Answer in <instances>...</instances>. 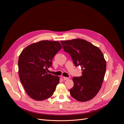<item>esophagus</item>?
I'll return each instance as SVG.
<instances>
[{"mask_svg": "<svg viewBox=\"0 0 124 124\" xmlns=\"http://www.w3.org/2000/svg\"><path fill=\"white\" fill-rule=\"evenodd\" d=\"M62 78H63V79L64 80H68L69 78V77H62Z\"/></svg>", "mask_w": 124, "mask_h": 124, "instance_id": "1", "label": "esophagus"}]
</instances>
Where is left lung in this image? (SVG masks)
Instances as JSON below:
<instances>
[{"mask_svg": "<svg viewBox=\"0 0 124 124\" xmlns=\"http://www.w3.org/2000/svg\"><path fill=\"white\" fill-rule=\"evenodd\" d=\"M65 52L68 53L75 67H81L82 75L74 77L70 93L78 101L93 99L100 91L105 77L107 64L101 50L81 39L61 41Z\"/></svg>", "mask_w": 124, "mask_h": 124, "instance_id": "left-lung-1", "label": "left lung"}]
</instances>
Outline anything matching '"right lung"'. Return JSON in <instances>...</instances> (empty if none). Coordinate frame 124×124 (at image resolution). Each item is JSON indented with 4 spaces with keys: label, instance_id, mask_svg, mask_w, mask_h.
Masks as SVG:
<instances>
[{
    "label": "right lung",
    "instance_id": "1",
    "mask_svg": "<svg viewBox=\"0 0 124 124\" xmlns=\"http://www.w3.org/2000/svg\"><path fill=\"white\" fill-rule=\"evenodd\" d=\"M58 41H41L25 47L18 58L19 79L32 99L44 101L53 94L59 77L47 73L52 60L62 48Z\"/></svg>",
    "mask_w": 124,
    "mask_h": 124
}]
</instances>
